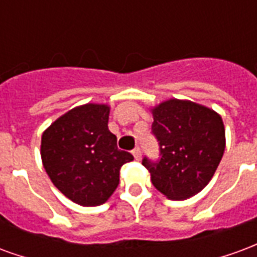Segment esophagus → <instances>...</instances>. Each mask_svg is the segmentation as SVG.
Segmentation results:
<instances>
[{"instance_id":"34e87169","label":"esophagus","mask_w":257,"mask_h":257,"mask_svg":"<svg viewBox=\"0 0 257 257\" xmlns=\"http://www.w3.org/2000/svg\"><path fill=\"white\" fill-rule=\"evenodd\" d=\"M132 154H134L135 160H140V157H142V151H140L139 147H136V149L132 151Z\"/></svg>"}]
</instances>
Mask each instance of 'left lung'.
<instances>
[{"label":"left lung","instance_id":"left-lung-1","mask_svg":"<svg viewBox=\"0 0 257 257\" xmlns=\"http://www.w3.org/2000/svg\"><path fill=\"white\" fill-rule=\"evenodd\" d=\"M161 160L145 165L151 183L169 199H187L213 178L226 147L220 114L190 100L169 99L151 108Z\"/></svg>","mask_w":257,"mask_h":257}]
</instances>
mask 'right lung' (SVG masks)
Listing matches in <instances>:
<instances>
[{
  "instance_id": "obj_1",
  "label": "right lung",
  "mask_w": 257,
  "mask_h": 257,
  "mask_svg": "<svg viewBox=\"0 0 257 257\" xmlns=\"http://www.w3.org/2000/svg\"><path fill=\"white\" fill-rule=\"evenodd\" d=\"M110 106L74 107L48 126L41 138V160L55 187L73 202L97 206L119 183V169L134 156L119 150L108 131Z\"/></svg>"
}]
</instances>
